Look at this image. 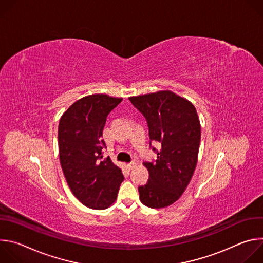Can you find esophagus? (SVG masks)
I'll use <instances>...</instances> for the list:
<instances>
[{
	"label": "esophagus",
	"instance_id": "obj_1",
	"mask_svg": "<svg viewBox=\"0 0 263 263\" xmlns=\"http://www.w3.org/2000/svg\"><path fill=\"white\" fill-rule=\"evenodd\" d=\"M136 166V162L135 161H133V162H130L129 164H128V167L130 168V170H132V168H134Z\"/></svg>",
	"mask_w": 263,
	"mask_h": 263
}]
</instances>
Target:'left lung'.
<instances>
[{"instance_id":"1","label":"left lung","mask_w":263,"mask_h":263,"mask_svg":"<svg viewBox=\"0 0 263 263\" xmlns=\"http://www.w3.org/2000/svg\"><path fill=\"white\" fill-rule=\"evenodd\" d=\"M146 121L157 159L143 162L148 182L139 186V198L149 208H164L184 193L194 175L201 140V126L195 106L172 91H158L129 98Z\"/></svg>"}]
</instances>
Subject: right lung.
Returning a JSON list of instances; mask_svg holds the SVG:
<instances>
[{"mask_svg": "<svg viewBox=\"0 0 263 263\" xmlns=\"http://www.w3.org/2000/svg\"><path fill=\"white\" fill-rule=\"evenodd\" d=\"M122 99L92 95L74 102L60 119V164L73 196L91 209H105L117 200L122 170L103 157L106 119Z\"/></svg>", "mask_w": 263, "mask_h": 263, "instance_id": "obj_1", "label": "right lung"}]
</instances>
